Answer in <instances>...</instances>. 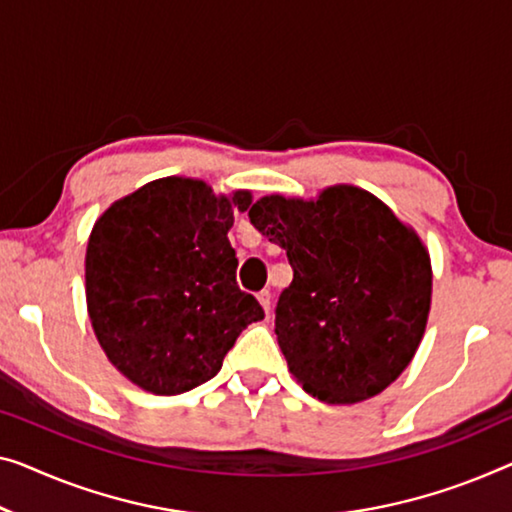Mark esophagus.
Instances as JSON below:
<instances>
[{
    "instance_id": "esophagus-1",
    "label": "esophagus",
    "mask_w": 512,
    "mask_h": 512,
    "mask_svg": "<svg viewBox=\"0 0 512 512\" xmlns=\"http://www.w3.org/2000/svg\"><path fill=\"white\" fill-rule=\"evenodd\" d=\"M257 301L262 303V308L266 310V315H271V292H269V289H262V292L257 294Z\"/></svg>"
}]
</instances>
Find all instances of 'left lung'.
Returning a JSON list of instances; mask_svg holds the SVG:
<instances>
[{
    "instance_id": "1",
    "label": "left lung",
    "mask_w": 512,
    "mask_h": 512,
    "mask_svg": "<svg viewBox=\"0 0 512 512\" xmlns=\"http://www.w3.org/2000/svg\"><path fill=\"white\" fill-rule=\"evenodd\" d=\"M250 223L285 248L294 278L276 305V335L303 391L352 404L384 391L421 345L432 269L418 236L354 186L317 202L262 197Z\"/></svg>"
}]
</instances>
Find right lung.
<instances>
[{
    "instance_id": "obj_1",
    "label": "right lung",
    "mask_w": 512,
    "mask_h": 512,
    "mask_svg": "<svg viewBox=\"0 0 512 512\" xmlns=\"http://www.w3.org/2000/svg\"><path fill=\"white\" fill-rule=\"evenodd\" d=\"M250 193L216 197L167 177L114 202L89 236L85 278L94 333L114 368L144 391L179 395L218 375L248 324L264 319L236 285L227 232Z\"/></svg>"
}]
</instances>
